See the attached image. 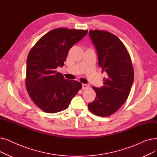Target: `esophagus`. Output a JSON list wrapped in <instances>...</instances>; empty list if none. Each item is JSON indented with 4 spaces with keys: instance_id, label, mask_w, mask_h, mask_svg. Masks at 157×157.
Masks as SVG:
<instances>
[{
    "instance_id": "obj_1",
    "label": "esophagus",
    "mask_w": 157,
    "mask_h": 157,
    "mask_svg": "<svg viewBox=\"0 0 157 157\" xmlns=\"http://www.w3.org/2000/svg\"><path fill=\"white\" fill-rule=\"evenodd\" d=\"M88 87H89V85L88 84H83L82 85V89L83 90H85V89H86V88H88Z\"/></svg>"
}]
</instances>
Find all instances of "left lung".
<instances>
[{
    "label": "left lung",
    "mask_w": 157,
    "mask_h": 157,
    "mask_svg": "<svg viewBox=\"0 0 157 157\" xmlns=\"http://www.w3.org/2000/svg\"><path fill=\"white\" fill-rule=\"evenodd\" d=\"M89 36L97 51L99 65L106 77L103 86L92 87L96 97L88 108L98 116H110L124 103L130 92L134 79L131 58L123 43L112 33L90 30Z\"/></svg>",
    "instance_id": "1"
}]
</instances>
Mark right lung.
Instances as JSON below:
<instances>
[{"label": "right lung", "mask_w": 157, "mask_h": 157, "mask_svg": "<svg viewBox=\"0 0 157 157\" xmlns=\"http://www.w3.org/2000/svg\"><path fill=\"white\" fill-rule=\"evenodd\" d=\"M87 33L81 29H52L29 52L25 86L34 103L44 112L55 113L65 110L82 87L79 81L65 79L56 69L64 65L69 49Z\"/></svg>", "instance_id": "right-lung-1"}]
</instances>
